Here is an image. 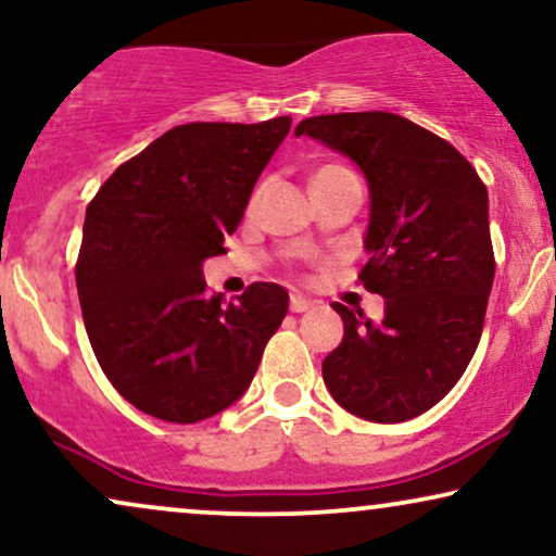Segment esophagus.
<instances>
[{
	"mask_svg": "<svg viewBox=\"0 0 556 556\" xmlns=\"http://www.w3.org/2000/svg\"><path fill=\"white\" fill-rule=\"evenodd\" d=\"M288 306H291V312H293V314H301V312H308V308H312L314 304H312V301L306 299V295L293 293V295H291V301H288Z\"/></svg>",
	"mask_w": 556,
	"mask_h": 556,
	"instance_id": "obj_1",
	"label": "esophagus"
}]
</instances>
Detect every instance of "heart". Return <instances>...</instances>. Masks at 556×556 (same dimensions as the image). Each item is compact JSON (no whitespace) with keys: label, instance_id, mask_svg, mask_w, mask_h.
<instances>
[{"label":"heart","instance_id":"heart-1","mask_svg":"<svg viewBox=\"0 0 556 556\" xmlns=\"http://www.w3.org/2000/svg\"><path fill=\"white\" fill-rule=\"evenodd\" d=\"M327 168H337V165H327ZM327 168H321V170H327Z\"/></svg>","mask_w":556,"mask_h":556}]
</instances>
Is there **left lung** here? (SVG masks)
<instances>
[{"instance_id":"1","label":"left lung","mask_w":556,"mask_h":556,"mask_svg":"<svg viewBox=\"0 0 556 556\" xmlns=\"http://www.w3.org/2000/svg\"><path fill=\"white\" fill-rule=\"evenodd\" d=\"M301 135L363 168L370 261L359 283L386 299L378 324L334 304L344 337L324 357V383L359 419L408 421L452 391L478 350L495 276L488 189L457 148L401 114H321Z\"/></svg>"}]
</instances>
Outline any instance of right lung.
<instances>
[{"label": "right lung", "instance_id": "add662e5", "mask_svg": "<svg viewBox=\"0 0 556 556\" xmlns=\"http://www.w3.org/2000/svg\"><path fill=\"white\" fill-rule=\"evenodd\" d=\"M291 129L189 122L106 178L86 206L76 288L91 350L122 399L155 419L197 424L248 391L288 312L278 283L225 304L201 265L225 255L252 186Z\"/></svg>", "mask_w": 556, "mask_h": 556}]
</instances>
